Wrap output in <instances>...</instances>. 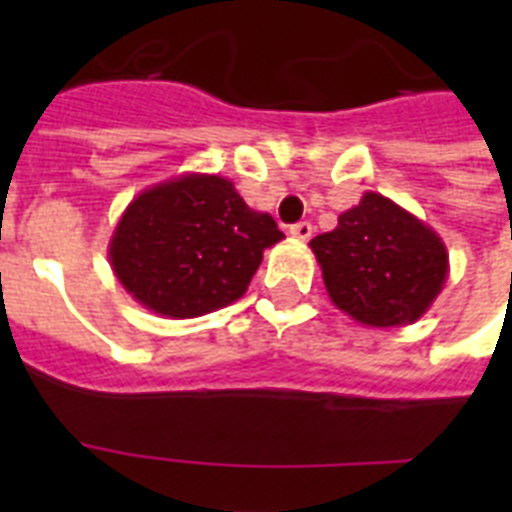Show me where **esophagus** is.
<instances>
[{
    "label": "esophagus",
    "instance_id": "obj_1",
    "mask_svg": "<svg viewBox=\"0 0 512 512\" xmlns=\"http://www.w3.org/2000/svg\"><path fill=\"white\" fill-rule=\"evenodd\" d=\"M289 236L297 241H308L313 236V225L311 223H295L289 228Z\"/></svg>",
    "mask_w": 512,
    "mask_h": 512
}]
</instances>
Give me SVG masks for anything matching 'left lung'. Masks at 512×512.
Masks as SVG:
<instances>
[{
  "mask_svg": "<svg viewBox=\"0 0 512 512\" xmlns=\"http://www.w3.org/2000/svg\"><path fill=\"white\" fill-rule=\"evenodd\" d=\"M329 300L364 327H404L425 316L449 276V252L428 223L366 191L311 241Z\"/></svg>",
  "mask_w": 512,
  "mask_h": 512,
  "instance_id": "8db88e82",
  "label": "left lung"
}]
</instances>
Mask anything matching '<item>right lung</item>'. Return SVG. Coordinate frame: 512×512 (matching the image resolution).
<instances>
[{
	"label": "right lung",
	"mask_w": 512,
	"mask_h": 512,
	"mask_svg": "<svg viewBox=\"0 0 512 512\" xmlns=\"http://www.w3.org/2000/svg\"><path fill=\"white\" fill-rule=\"evenodd\" d=\"M284 233L247 207L228 177L185 172L140 191L108 241L127 295L167 319H196L236 303Z\"/></svg>",
	"instance_id": "right-lung-1"
}]
</instances>
